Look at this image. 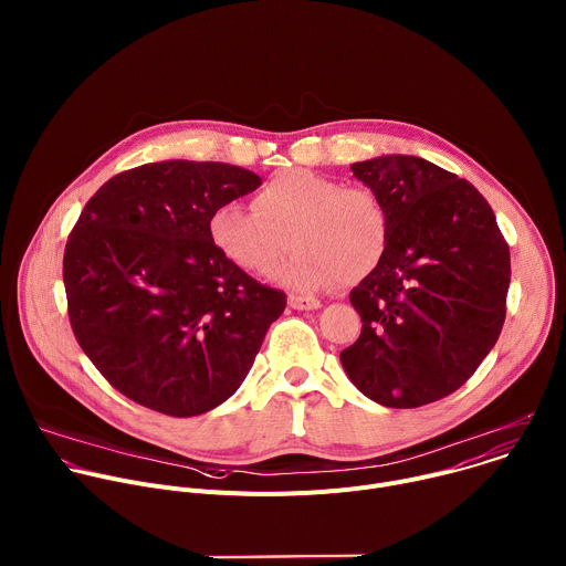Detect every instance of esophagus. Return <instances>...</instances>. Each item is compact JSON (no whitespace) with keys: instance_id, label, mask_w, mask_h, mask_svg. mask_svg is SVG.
<instances>
[{"instance_id":"1","label":"esophagus","mask_w":566,"mask_h":566,"mask_svg":"<svg viewBox=\"0 0 566 566\" xmlns=\"http://www.w3.org/2000/svg\"><path fill=\"white\" fill-rule=\"evenodd\" d=\"M289 304L297 311H311V308H319L322 302L317 297H311V295H291L289 297Z\"/></svg>"}]
</instances>
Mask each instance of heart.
<instances>
[{
	"instance_id": "heart-1",
	"label": "heart",
	"mask_w": 566,
	"mask_h": 566,
	"mask_svg": "<svg viewBox=\"0 0 566 566\" xmlns=\"http://www.w3.org/2000/svg\"><path fill=\"white\" fill-rule=\"evenodd\" d=\"M210 237L237 269L271 275L291 251L280 280L313 291L336 280L369 275L387 247V210L365 186H343L306 170L273 177L253 199V210L237 201L214 208Z\"/></svg>"
}]
</instances>
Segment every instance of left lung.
Listing matches in <instances>:
<instances>
[{"instance_id":"1","label":"left lung","mask_w":566,"mask_h":566,"mask_svg":"<svg viewBox=\"0 0 566 566\" xmlns=\"http://www.w3.org/2000/svg\"><path fill=\"white\" fill-rule=\"evenodd\" d=\"M387 210L380 264L349 293L358 340L340 352L352 382L385 408L408 410L457 391L495 347L511 253L481 192L419 156L352 166Z\"/></svg>"}]
</instances>
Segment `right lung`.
I'll list each match as a JSON object with an SVG mask.
<instances>
[{
    "label": "right lung",
    "mask_w": 566,
    "mask_h": 566,
    "mask_svg": "<svg viewBox=\"0 0 566 566\" xmlns=\"http://www.w3.org/2000/svg\"><path fill=\"white\" fill-rule=\"evenodd\" d=\"M244 168L164 160L112 177L71 228L62 277L73 336L143 408L197 417L244 382L286 295L228 262L217 206L253 192Z\"/></svg>",
    "instance_id": "obj_1"
}]
</instances>
